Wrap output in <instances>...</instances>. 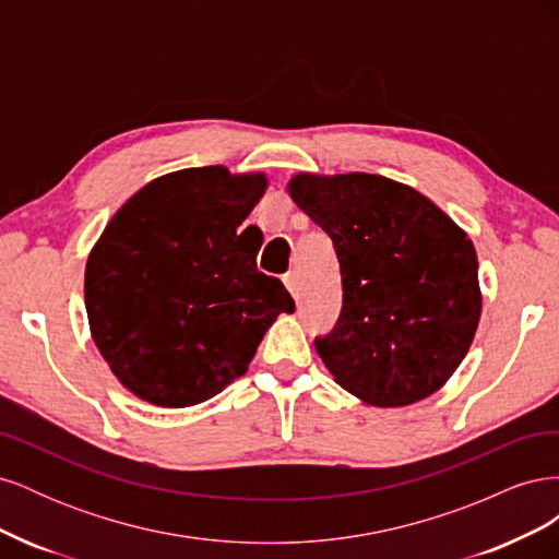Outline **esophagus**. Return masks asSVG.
I'll use <instances>...</instances> for the list:
<instances>
[{
  "label": "esophagus",
  "instance_id": "esophagus-1",
  "mask_svg": "<svg viewBox=\"0 0 559 559\" xmlns=\"http://www.w3.org/2000/svg\"><path fill=\"white\" fill-rule=\"evenodd\" d=\"M284 286L292 292L294 298H298V275L296 273H286L284 275Z\"/></svg>",
  "mask_w": 559,
  "mask_h": 559
}]
</instances>
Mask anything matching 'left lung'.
Wrapping results in <instances>:
<instances>
[{
    "instance_id": "obj_1",
    "label": "left lung",
    "mask_w": 559,
    "mask_h": 559,
    "mask_svg": "<svg viewBox=\"0 0 559 559\" xmlns=\"http://www.w3.org/2000/svg\"><path fill=\"white\" fill-rule=\"evenodd\" d=\"M289 193L341 263V317L314 337L335 382L380 408L438 392L480 321L466 233L429 198L380 175H296Z\"/></svg>"
}]
</instances>
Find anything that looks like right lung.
I'll list each match as a JSON object with an SVG mask.
<instances>
[{
    "label": "right lung",
    "instance_id": "add662e5",
    "mask_svg": "<svg viewBox=\"0 0 559 559\" xmlns=\"http://www.w3.org/2000/svg\"><path fill=\"white\" fill-rule=\"evenodd\" d=\"M265 175L222 165L158 177L99 235L86 263V312L111 373L163 408L216 396L247 373L265 331L294 298L257 267L238 226Z\"/></svg>",
    "mask_w": 559,
    "mask_h": 559
}]
</instances>
